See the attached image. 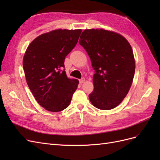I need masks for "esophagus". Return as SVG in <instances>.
Returning <instances> with one entry per match:
<instances>
[{
	"instance_id": "34e87169",
	"label": "esophagus",
	"mask_w": 160,
	"mask_h": 160,
	"mask_svg": "<svg viewBox=\"0 0 160 160\" xmlns=\"http://www.w3.org/2000/svg\"><path fill=\"white\" fill-rule=\"evenodd\" d=\"M85 81V78H82V79H81L79 80V83H84Z\"/></svg>"
}]
</instances>
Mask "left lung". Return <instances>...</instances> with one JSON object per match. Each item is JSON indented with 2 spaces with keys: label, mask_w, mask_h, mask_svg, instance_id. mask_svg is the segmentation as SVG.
Returning a JSON list of instances; mask_svg holds the SVG:
<instances>
[{
  "label": "left lung",
  "mask_w": 160,
  "mask_h": 160,
  "mask_svg": "<svg viewBox=\"0 0 160 160\" xmlns=\"http://www.w3.org/2000/svg\"><path fill=\"white\" fill-rule=\"evenodd\" d=\"M80 38L95 71L91 103L99 109H112L122 102L132 84L135 69L132 48L122 35L103 28L85 29Z\"/></svg>",
  "instance_id": "left-lung-1"
}]
</instances>
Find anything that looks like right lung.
I'll return each mask as SVG.
<instances>
[{
  "label": "right lung",
  "instance_id": "add662e5",
  "mask_svg": "<svg viewBox=\"0 0 160 160\" xmlns=\"http://www.w3.org/2000/svg\"><path fill=\"white\" fill-rule=\"evenodd\" d=\"M81 29H56L35 38L23 57L27 85L41 106L58 112L69 105L79 83L69 79L65 71V57L78 42Z\"/></svg>",
  "mask_w": 160,
  "mask_h": 160
}]
</instances>
